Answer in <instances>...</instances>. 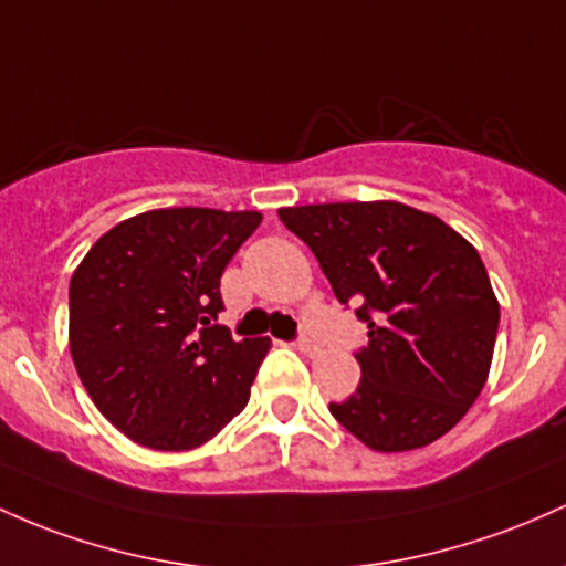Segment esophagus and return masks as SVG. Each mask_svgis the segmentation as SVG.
<instances>
[{
    "instance_id": "34e87169",
    "label": "esophagus",
    "mask_w": 566,
    "mask_h": 566,
    "mask_svg": "<svg viewBox=\"0 0 566 566\" xmlns=\"http://www.w3.org/2000/svg\"><path fill=\"white\" fill-rule=\"evenodd\" d=\"M295 349L301 354H306V357H312V354H316V344L312 338H306V335H301V338L295 340Z\"/></svg>"
}]
</instances>
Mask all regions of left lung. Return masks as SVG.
Returning <instances> with one entry per match:
<instances>
[{"mask_svg":"<svg viewBox=\"0 0 566 566\" xmlns=\"http://www.w3.org/2000/svg\"><path fill=\"white\" fill-rule=\"evenodd\" d=\"M335 297L359 303L363 381L331 413L384 454L424 449L470 411L489 378L500 301L486 265L440 217L400 201L279 209Z\"/></svg>","mask_w":566,"mask_h":566,"instance_id":"obj_1","label":"left lung"}]
</instances>
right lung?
I'll return each mask as SVG.
<instances>
[{
  "label": "right lung",
  "mask_w": 566,
  "mask_h": 566,
  "mask_svg": "<svg viewBox=\"0 0 566 566\" xmlns=\"http://www.w3.org/2000/svg\"><path fill=\"white\" fill-rule=\"evenodd\" d=\"M260 212L150 209L117 222L72 273L70 352L115 430L190 451L244 411L271 338L233 340L220 276Z\"/></svg>",
  "instance_id": "obj_1"
}]
</instances>
